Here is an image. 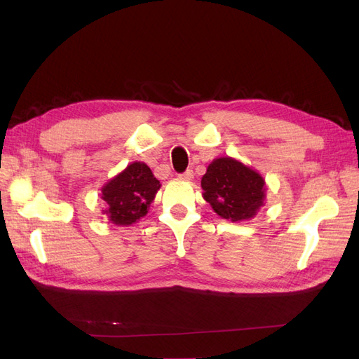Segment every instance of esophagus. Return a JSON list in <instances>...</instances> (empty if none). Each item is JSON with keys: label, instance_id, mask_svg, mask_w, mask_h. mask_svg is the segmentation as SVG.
<instances>
[{"label": "esophagus", "instance_id": "1", "mask_svg": "<svg viewBox=\"0 0 359 359\" xmlns=\"http://www.w3.org/2000/svg\"><path fill=\"white\" fill-rule=\"evenodd\" d=\"M181 180H191L193 178V170L191 169H187L186 172H182V173H180V175H178Z\"/></svg>", "mask_w": 359, "mask_h": 359}]
</instances>
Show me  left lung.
Returning a JSON list of instances; mask_svg holds the SVG:
<instances>
[{
  "instance_id": "1",
  "label": "left lung",
  "mask_w": 359,
  "mask_h": 359,
  "mask_svg": "<svg viewBox=\"0 0 359 359\" xmlns=\"http://www.w3.org/2000/svg\"><path fill=\"white\" fill-rule=\"evenodd\" d=\"M201 186L203 199L226 220L252 219L264 203V178L231 157L214 160Z\"/></svg>"
}]
</instances>
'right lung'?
<instances>
[{
	"label": "right lung",
	"instance_id": "add662e5",
	"mask_svg": "<svg viewBox=\"0 0 359 359\" xmlns=\"http://www.w3.org/2000/svg\"><path fill=\"white\" fill-rule=\"evenodd\" d=\"M158 189L160 182L151 169L145 163L135 161L103 187L104 214L115 224H132L148 212Z\"/></svg>",
	"mask_w": 359,
	"mask_h": 359
}]
</instances>
